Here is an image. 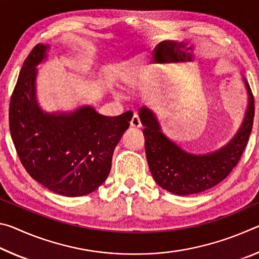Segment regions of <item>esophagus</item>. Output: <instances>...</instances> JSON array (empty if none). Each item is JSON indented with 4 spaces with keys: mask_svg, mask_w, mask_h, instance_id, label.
Returning <instances> with one entry per match:
<instances>
[{
    "mask_svg": "<svg viewBox=\"0 0 259 259\" xmlns=\"http://www.w3.org/2000/svg\"><path fill=\"white\" fill-rule=\"evenodd\" d=\"M130 124L131 126H134V128H140V126H142V121H140V117L137 114H135L133 116V119L130 121Z\"/></svg>",
    "mask_w": 259,
    "mask_h": 259,
    "instance_id": "34e87169",
    "label": "esophagus"
}]
</instances>
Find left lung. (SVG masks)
Here are the masks:
<instances>
[{
	"mask_svg": "<svg viewBox=\"0 0 259 259\" xmlns=\"http://www.w3.org/2000/svg\"><path fill=\"white\" fill-rule=\"evenodd\" d=\"M249 104L239 133L225 147L211 154L194 155L184 152L160 131L154 114L147 108L139 112L145 125V151L153 178L159 185L177 195H190L207 191L229 176L238 164L251 134L255 100L245 82Z\"/></svg>",
	"mask_w": 259,
	"mask_h": 259,
	"instance_id": "left-lung-1",
	"label": "left lung"
}]
</instances>
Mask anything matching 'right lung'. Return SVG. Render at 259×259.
<instances>
[{"label":"right lung","instance_id":"add662e5","mask_svg":"<svg viewBox=\"0 0 259 259\" xmlns=\"http://www.w3.org/2000/svg\"><path fill=\"white\" fill-rule=\"evenodd\" d=\"M47 49L35 46L21 67L9 106L11 138L35 181L60 195H87L107 178L114 148L134 114L109 117L87 106L72 114L43 113L35 99V66Z\"/></svg>","mask_w":259,"mask_h":259}]
</instances>
